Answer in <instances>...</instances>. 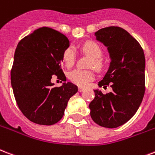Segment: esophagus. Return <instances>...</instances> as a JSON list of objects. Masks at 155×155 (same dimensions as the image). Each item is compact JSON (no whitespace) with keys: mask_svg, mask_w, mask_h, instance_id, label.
Wrapping results in <instances>:
<instances>
[{"mask_svg":"<svg viewBox=\"0 0 155 155\" xmlns=\"http://www.w3.org/2000/svg\"><path fill=\"white\" fill-rule=\"evenodd\" d=\"M84 90V88H81V87H80V88H79V92H80V93H82Z\"/></svg>","mask_w":155,"mask_h":155,"instance_id":"obj_1","label":"esophagus"}]
</instances>
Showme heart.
Listing matches in <instances>:
<instances>
[{
  "label": "heart",
  "mask_w": 155,
  "mask_h": 155,
  "mask_svg": "<svg viewBox=\"0 0 155 155\" xmlns=\"http://www.w3.org/2000/svg\"><path fill=\"white\" fill-rule=\"evenodd\" d=\"M82 51L88 54L93 58L92 66L96 68H101L102 66L100 58L102 55V50L101 47L95 42L88 41L84 44L82 46ZM75 51L73 47H68L63 53L62 59L65 66L67 68L73 67L75 62ZM94 74L90 71H83V70H74L69 74V79L72 83L80 87H84L88 83L93 80Z\"/></svg>",
  "instance_id": "obj_1"
}]
</instances>
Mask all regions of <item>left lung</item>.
<instances>
[{
  "label": "left lung",
  "mask_w": 155,
  "mask_h": 155,
  "mask_svg": "<svg viewBox=\"0 0 155 155\" xmlns=\"http://www.w3.org/2000/svg\"><path fill=\"white\" fill-rule=\"evenodd\" d=\"M97 41L107 47L109 69L99 87L110 85L112 92L103 94L94 90L89 104L91 118L108 128L120 127L137 111L145 94L146 59L141 46L127 31L120 27L101 28L95 32Z\"/></svg>",
  "instance_id": "left-lung-1"
}]
</instances>
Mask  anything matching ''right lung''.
I'll return each mask as SVG.
<instances>
[{
    "label": "right lung",
    "mask_w": 155,
    "mask_h": 155,
    "mask_svg": "<svg viewBox=\"0 0 155 155\" xmlns=\"http://www.w3.org/2000/svg\"><path fill=\"white\" fill-rule=\"evenodd\" d=\"M67 36L52 28H38L18 44L11 69V85L17 105L24 116L41 125L61 120L67 102L78 92L71 82L54 87L52 76L66 81L62 55L69 47Z\"/></svg>",
    "instance_id": "right-lung-1"
}]
</instances>
